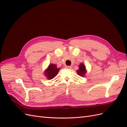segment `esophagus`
<instances>
[{
    "instance_id": "34e87169",
    "label": "esophagus",
    "mask_w": 127,
    "mask_h": 127,
    "mask_svg": "<svg viewBox=\"0 0 127 127\" xmlns=\"http://www.w3.org/2000/svg\"><path fill=\"white\" fill-rule=\"evenodd\" d=\"M65 68L66 69H70L71 68V67L70 66H65Z\"/></svg>"
}]
</instances>
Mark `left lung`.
Here are the masks:
<instances>
[{
	"label": "left lung",
	"instance_id": "left-lung-1",
	"mask_svg": "<svg viewBox=\"0 0 127 127\" xmlns=\"http://www.w3.org/2000/svg\"><path fill=\"white\" fill-rule=\"evenodd\" d=\"M77 74L81 76H84L86 73V66L83 63H81L79 65V69L77 70Z\"/></svg>",
	"mask_w": 127,
	"mask_h": 127
}]
</instances>
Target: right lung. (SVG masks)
<instances>
[{
    "instance_id": "add662e5",
    "label": "right lung",
    "mask_w": 127,
    "mask_h": 127,
    "mask_svg": "<svg viewBox=\"0 0 127 127\" xmlns=\"http://www.w3.org/2000/svg\"><path fill=\"white\" fill-rule=\"evenodd\" d=\"M59 70L60 69L57 68V66L55 64H51L48 66L47 69L45 71L44 74L47 79L51 80L56 76Z\"/></svg>"
}]
</instances>
